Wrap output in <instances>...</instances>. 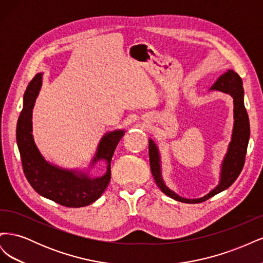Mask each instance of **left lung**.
<instances>
[{"instance_id": "left-lung-1", "label": "left lung", "mask_w": 263, "mask_h": 263, "mask_svg": "<svg viewBox=\"0 0 263 263\" xmlns=\"http://www.w3.org/2000/svg\"><path fill=\"white\" fill-rule=\"evenodd\" d=\"M211 90L227 93L233 98L235 122L232 140L229 142L227 154L225 155L224 160L221 162L219 183L209 194H206L201 198H193V200H191V198L181 197L166 186L161 174L160 154H159V150L157 145L155 144V141L149 139L150 169L157 185L160 187V190L165 195L182 203H201L209 200L210 197L218 194L221 191L228 189L236 181L238 176H239L245 164V157L247 154V147H248L250 137V125L248 113H247L243 104V87L241 78L234 70H228L227 72H225L217 79V81L213 84Z\"/></svg>"}]
</instances>
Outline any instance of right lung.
<instances>
[{
    "instance_id": "right-lung-1",
    "label": "right lung",
    "mask_w": 263,
    "mask_h": 263,
    "mask_svg": "<svg viewBox=\"0 0 263 263\" xmlns=\"http://www.w3.org/2000/svg\"><path fill=\"white\" fill-rule=\"evenodd\" d=\"M43 84V73H37L24 94L23 109L17 121L16 140L23 170L29 184L46 198L67 208H83L95 202L104 192L110 180V160L125 130L106 133L100 140L91 168L104 161L106 172L91 178L87 172L62 169L49 163L38 150L33 137V108Z\"/></svg>"
}]
</instances>
